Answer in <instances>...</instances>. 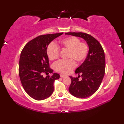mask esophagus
Masks as SVG:
<instances>
[{
  "mask_svg": "<svg viewBox=\"0 0 124 124\" xmlns=\"http://www.w3.org/2000/svg\"><path fill=\"white\" fill-rule=\"evenodd\" d=\"M65 77H67V76H65V75H62V74L60 75V77L61 78H64Z\"/></svg>",
  "mask_w": 124,
  "mask_h": 124,
  "instance_id": "obj_1",
  "label": "esophagus"
}]
</instances>
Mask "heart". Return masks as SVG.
I'll list each match as a JSON object with an SVG mask.
<instances>
[{
	"label": "heart",
	"instance_id": "1",
	"mask_svg": "<svg viewBox=\"0 0 124 124\" xmlns=\"http://www.w3.org/2000/svg\"><path fill=\"white\" fill-rule=\"evenodd\" d=\"M59 47L62 50H68L67 61H59L55 63V71L63 74L70 73L76 66V62L80 63L85 59L88 54V47L85 43L80 42L76 37L71 36L60 41ZM47 54L51 60L58 59L60 55V49L56 44L51 43L47 48Z\"/></svg>",
	"mask_w": 124,
	"mask_h": 124
}]
</instances>
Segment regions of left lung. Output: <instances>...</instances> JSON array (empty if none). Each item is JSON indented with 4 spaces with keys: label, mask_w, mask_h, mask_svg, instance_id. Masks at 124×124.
<instances>
[{
    "label": "left lung",
    "mask_w": 124,
    "mask_h": 124,
    "mask_svg": "<svg viewBox=\"0 0 124 124\" xmlns=\"http://www.w3.org/2000/svg\"><path fill=\"white\" fill-rule=\"evenodd\" d=\"M65 35L78 37L87 44L89 51L85 60L75 71L78 77L70 76L71 79L69 91L78 98H86L91 96L99 89L104 76L106 60L101 45L93 37L83 32H68ZM81 77L82 80L79 81Z\"/></svg>",
    "instance_id": "1"
}]
</instances>
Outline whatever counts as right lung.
Returning a JSON list of instances; mask_svg holds the SVG:
<instances>
[{
	"label": "right lung",
	"mask_w": 124,
	"mask_h": 124,
	"mask_svg": "<svg viewBox=\"0 0 124 124\" xmlns=\"http://www.w3.org/2000/svg\"><path fill=\"white\" fill-rule=\"evenodd\" d=\"M63 33L39 36L28 43L21 53L18 72L23 87L29 95L40 101L51 95L54 81L60 78L58 73L44 77L43 73H52L49 67L47 48L54 39Z\"/></svg>",
	"instance_id": "add662e5"
}]
</instances>
